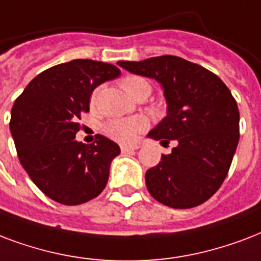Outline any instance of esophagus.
Masks as SVG:
<instances>
[{
	"label": "esophagus",
	"instance_id": "34e87169",
	"mask_svg": "<svg viewBox=\"0 0 261 261\" xmlns=\"http://www.w3.org/2000/svg\"><path fill=\"white\" fill-rule=\"evenodd\" d=\"M139 148V145H121V151L122 152H129V151H133V149Z\"/></svg>",
	"mask_w": 261,
	"mask_h": 261
}]
</instances>
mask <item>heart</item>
<instances>
[{
    "mask_svg": "<svg viewBox=\"0 0 261 261\" xmlns=\"http://www.w3.org/2000/svg\"><path fill=\"white\" fill-rule=\"evenodd\" d=\"M121 87L124 88L126 94L132 98L139 92V91L151 90L148 82L140 76H128L121 82ZM96 94L92 95V100H95ZM147 126L144 118L140 117H133V118H118V120L109 121L108 124L103 126V130L106 136L120 143H130L136 140L139 133H141Z\"/></svg>",
    "mask_w": 261,
    "mask_h": 261,
    "instance_id": "b5f03b06",
    "label": "heart"
}]
</instances>
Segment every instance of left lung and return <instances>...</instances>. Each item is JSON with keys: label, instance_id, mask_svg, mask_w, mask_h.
<instances>
[{"label": "left lung", "instance_id": "left-lung-1", "mask_svg": "<svg viewBox=\"0 0 261 261\" xmlns=\"http://www.w3.org/2000/svg\"><path fill=\"white\" fill-rule=\"evenodd\" d=\"M117 64L161 84L167 114L147 137L177 141L145 173L149 195L179 210L207 201L225 181L240 140V113L230 90L217 74L175 56Z\"/></svg>", "mask_w": 261, "mask_h": 261}]
</instances>
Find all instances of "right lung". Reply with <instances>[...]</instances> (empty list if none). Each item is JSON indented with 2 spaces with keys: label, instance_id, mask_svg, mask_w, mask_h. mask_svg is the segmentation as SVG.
<instances>
[{
  "label": "right lung",
  "instance_id": "right-lung-1",
  "mask_svg": "<svg viewBox=\"0 0 261 261\" xmlns=\"http://www.w3.org/2000/svg\"><path fill=\"white\" fill-rule=\"evenodd\" d=\"M120 74L108 62L73 60L43 70L15 100L9 128L20 162L54 201L77 205L106 187L120 147L102 135L92 144L77 141V120L90 110L92 91Z\"/></svg>",
  "mask_w": 261,
  "mask_h": 261
}]
</instances>
